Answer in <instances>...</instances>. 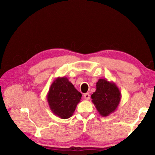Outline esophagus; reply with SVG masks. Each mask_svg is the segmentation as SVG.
<instances>
[{
  "mask_svg": "<svg viewBox=\"0 0 155 155\" xmlns=\"http://www.w3.org/2000/svg\"><path fill=\"white\" fill-rule=\"evenodd\" d=\"M83 96H84V98H85V100H87V101H88V100L90 98V93H86L84 94Z\"/></svg>",
  "mask_w": 155,
  "mask_h": 155,
  "instance_id": "esophagus-1",
  "label": "esophagus"
}]
</instances>
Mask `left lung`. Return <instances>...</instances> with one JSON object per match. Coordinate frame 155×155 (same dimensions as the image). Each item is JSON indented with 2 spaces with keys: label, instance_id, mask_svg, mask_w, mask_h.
<instances>
[{
  "label": "left lung",
  "instance_id": "1",
  "mask_svg": "<svg viewBox=\"0 0 155 155\" xmlns=\"http://www.w3.org/2000/svg\"><path fill=\"white\" fill-rule=\"evenodd\" d=\"M91 102L103 117L108 116L118 107L121 92L115 83L105 78H100L96 83V90L91 94Z\"/></svg>",
  "mask_w": 155,
  "mask_h": 155
}]
</instances>
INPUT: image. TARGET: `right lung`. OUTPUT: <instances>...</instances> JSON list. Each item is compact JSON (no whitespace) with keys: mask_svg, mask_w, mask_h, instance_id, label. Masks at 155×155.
I'll return each instance as SVG.
<instances>
[{"mask_svg":"<svg viewBox=\"0 0 155 155\" xmlns=\"http://www.w3.org/2000/svg\"><path fill=\"white\" fill-rule=\"evenodd\" d=\"M81 94L67 77H57L51 84L46 98L54 115L61 119H68L74 114Z\"/></svg>","mask_w":155,"mask_h":155,"instance_id":"1","label":"right lung"}]
</instances>
